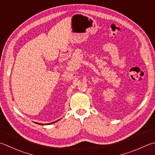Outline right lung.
<instances>
[{
    "label": "right lung",
    "mask_w": 155,
    "mask_h": 155,
    "mask_svg": "<svg viewBox=\"0 0 155 155\" xmlns=\"http://www.w3.org/2000/svg\"><path fill=\"white\" fill-rule=\"evenodd\" d=\"M54 122H53V123H54ZM36 124H37V123H36ZM52 124V123H50V124ZM41 125H45V124H41Z\"/></svg>",
    "instance_id": "obj_1"
}]
</instances>
